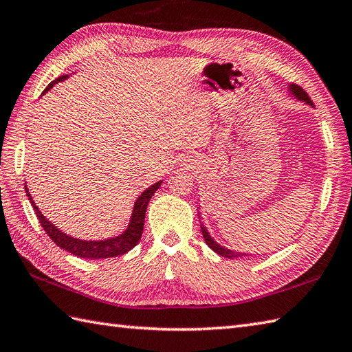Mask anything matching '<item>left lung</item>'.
I'll return each mask as SVG.
<instances>
[{
	"label": "left lung",
	"mask_w": 352,
	"mask_h": 352,
	"mask_svg": "<svg viewBox=\"0 0 352 352\" xmlns=\"http://www.w3.org/2000/svg\"><path fill=\"white\" fill-rule=\"evenodd\" d=\"M289 89H291V93H292L294 96H296L298 100H305V102H306V103H309V104H314V103H312V100H310V97L307 96V93L305 91L303 88H300L298 85L292 84V85H289ZM201 230H202L204 240H206V243L208 244V248H210V249H213L216 253H219L220 256H225V258H239V256H246V253L234 252V250H230V249H226V248H222V246H220V244H217L213 239H211V236L208 235V232H207L206 228L201 226Z\"/></svg>",
	"instance_id": "8db88e82"
}]
</instances>
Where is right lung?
I'll list each match as a JSON object with an SVG mask.
<instances>
[{
  "mask_svg": "<svg viewBox=\"0 0 352 352\" xmlns=\"http://www.w3.org/2000/svg\"><path fill=\"white\" fill-rule=\"evenodd\" d=\"M67 76H60L56 78L55 80H52L51 84L46 87V89L43 93H46L49 88H52L54 84L61 82L63 79H65ZM162 182H157L156 184H153L151 187H148L145 192H142V195L139 196L138 201L135 202L133 207V213H132V220H130V225L127 230L122 232L121 235L116 236V239H109V240H103V241H85V240H78L73 239V236H69L67 234L61 232L58 228L54 226L49 220L40 213V210L36 207L34 201L28 193V198L32 204V208H34L37 219L40 225L45 230V232L49 235L56 246H60L61 249L67 250L73 255H76L79 258H88V259H102V258H112V256H120L124 255L126 252H129L130 249H133L136 244L141 240V235L144 231V220H145V211H146V206L151 199V196L154 195L159 187H160ZM27 187V186H25Z\"/></svg>",
  "mask_w": 352,
  "mask_h": 352,
  "instance_id": "1",
  "label": "right lung"
}]
</instances>
